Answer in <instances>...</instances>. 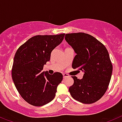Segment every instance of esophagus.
I'll return each instance as SVG.
<instances>
[{"mask_svg": "<svg viewBox=\"0 0 122 122\" xmlns=\"http://www.w3.org/2000/svg\"><path fill=\"white\" fill-rule=\"evenodd\" d=\"M63 78H65V77H68V74H66V73H63Z\"/></svg>", "mask_w": 122, "mask_h": 122, "instance_id": "esophagus-1", "label": "esophagus"}]
</instances>
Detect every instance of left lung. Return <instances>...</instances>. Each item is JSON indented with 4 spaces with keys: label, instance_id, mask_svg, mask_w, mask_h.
<instances>
[{
    "label": "left lung",
    "instance_id": "left-lung-1",
    "mask_svg": "<svg viewBox=\"0 0 122 122\" xmlns=\"http://www.w3.org/2000/svg\"><path fill=\"white\" fill-rule=\"evenodd\" d=\"M65 39L76 54L72 68L84 73L81 79L72 76L74 83L69 92L81 103H95L104 95L111 78L112 65L108 51L98 40L87 33H68Z\"/></svg>",
    "mask_w": 122,
    "mask_h": 122
}]
</instances>
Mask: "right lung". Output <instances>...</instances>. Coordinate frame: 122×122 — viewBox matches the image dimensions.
I'll return each instance as SVG.
<instances>
[{"label": "right lung", "instance_id": "add662e5", "mask_svg": "<svg viewBox=\"0 0 122 122\" xmlns=\"http://www.w3.org/2000/svg\"><path fill=\"white\" fill-rule=\"evenodd\" d=\"M65 33L36 35L20 46L15 54L12 79L22 98L35 106H42L54 98L63 75L59 72L49 74L43 71L51 54L64 38Z\"/></svg>", "mask_w": 122, "mask_h": 122}]
</instances>
